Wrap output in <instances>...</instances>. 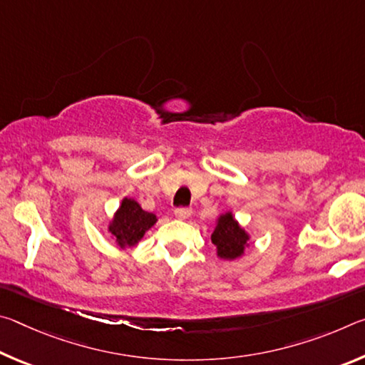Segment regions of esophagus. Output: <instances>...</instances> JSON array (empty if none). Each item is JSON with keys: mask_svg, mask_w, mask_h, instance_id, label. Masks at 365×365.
Returning <instances> with one entry per match:
<instances>
[{"mask_svg": "<svg viewBox=\"0 0 365 365\" xmlns=\"http://www.w3.org/2000/svg\"><path fill=\"white\" fill-rule=\"evenodd\" d=\"M174 214H175L177 219L185 220V219H188L190 215H191V209L190 207H177Z\"/></svg>", "mask_w": 365, "mask_h": 365, "instance_id": "34e87169", "label": "esophagus"}]
</instances>
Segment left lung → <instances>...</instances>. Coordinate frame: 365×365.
Segmentation results:
<instances>
[{
  "label": "left lung",
  "instance_id": "1",
  "mask_svg": "<svg viewBox=\"0 0 365 365\" xmlns=\"http://www.w3.org/2000/svg\"><path fill=\"white\" fill-rule=\"evenodd\" d=\"M212 243L217 248V256L225 261H233L245 255L250 243V235L235 220L232 212L220 214L211 235Z\"/></svg>",
  "mask_w": 365,
  "mask_h": 365
}]
</instances>
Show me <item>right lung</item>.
I'll use <instances>...</instances> for the list:
<instances>
[{"mask_svg": "<svg viewBox=\"0 0 365 365\" xmlns=\"http://www.w3.org/2000/svg\"><path fill=\"white\" fill-rule=\"evenodd\" d=\"M156 222L158 217L153 212L143 211L132 197H123L113 220L109 222L108 230L114 237L115 243L125 250L137 245Z\"/></svg>", "mask_w": 365, "mask_h": 365, "instance_id": "right-lung-1", "label": "right lung"}]
</instances>
